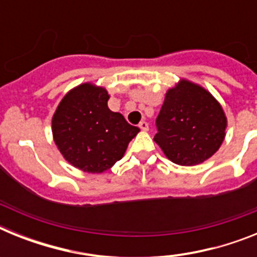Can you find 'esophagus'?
I'll use <instances>...</instances> for the list:
<instances>
[{
	"label": "esophagus",
	"instance_id": "1",
	"mask_svg": "<svg viewBox=\"0 0 257 257\" xmlns=\"http://www.w3.org/2000/svg\"><path fill=\"white\" fill-rule=\"evenodd\" d=\"M139 127L140 128H142L143 131H148V128H149V124H148V122H145V121H142L139 123Z\"/></svg>",
	"mask_w": 257,
	"mask_h": 257
}]
</instances>
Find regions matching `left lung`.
I'll return each mask as SVG.
<instances>
[{
    "instance_id": "obj_1",
    "label": "left lung",
    "mask_w": 257,
    "mask_h": 257,
    "mask_svg": "<svg viewBox=\"0 0 257 257\" xmlns=\"http://www.w3.org/2000/svg\"><path fill=\"white\" fill-rule=\"evenodd\" d=\"M154 142L171 162L194 166L219 151L225 139V113L219 101L188 79L166 92Z\"/></svg>"
}]
</instances>
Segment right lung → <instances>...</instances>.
<instances>
[{
    "label": "right lung",
    "instance_id": "obj_1",
    "mask_svg": "<svg viewBox=\"0 0 257 257\" xmlns=\"http://www.w3.org/2000/svg\"><path fill=\"white\" fill-rule=\"evenodd\" d=\"M104 87L82 83L67 92L52 115V136L65 160L83 172L100 174L123 157L139 128L108 108Z\"/></svg>",
    "mask_w": 257,
    "mask_h": 257
}]
</instances>
